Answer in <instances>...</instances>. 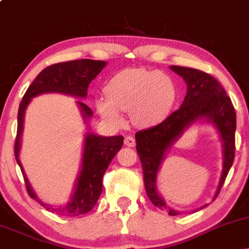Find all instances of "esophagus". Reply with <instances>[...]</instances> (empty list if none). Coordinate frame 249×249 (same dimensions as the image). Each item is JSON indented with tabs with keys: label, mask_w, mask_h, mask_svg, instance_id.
Wrapping results in <instances>:
<instances>
[{
	"label": "esophagus",
	"mask_w": 249,
	"mask_h": 249,
	"mask_svg": "<svg viewBox=\"0 0 249 249\" xmlns=\"http://www.w3.org/2000/svg\"><path fill=\"white\" fill-rule=\"evenodd\" d=\"M124 142H125V145H126V146H130V147H133L134 145H136V141H134V138L132 136L125 137Z\"/></svg>",
	"instance_id": "obj_1"
}]
</instances>
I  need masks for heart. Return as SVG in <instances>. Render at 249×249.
I'll use <instances>...</instances> for the list:
<instances>
[{"label":"heart","mask_w":249,"mask_h":249,"mask_svg":"<svg viewBox=\"0 0 249 249\" xmlns=\"http://www.w3.org/2000/svg\"><path fill=\"white\" fill-rule=\"evenodd\" d=\"M107 99H98L97 110L105 121L122 124L119 112H130L131 122L141 127L160 124L173 110L178 88L170 76L158 71L127 69L107 82Z\"/></svg>","instance_id":"heart-1"}]
</instances>
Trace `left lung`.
<instances>
[{"mask_svg": "<svg viewBox=\"0 0 249 249\" xmlns=\"http://www.w3.org/2000/svg\"><path fill=\"white\" fill-rule=\"evenodd\" d=\"M171 69L186 82L187 93L184 102L178 110L171 113L160 124L138 131L136 133V148L142 162L147 196L154 206L167 210L170 215H179L180 212L167 207L156 191L157 172L164 158L165 151L181 136L182 131L196 119L205 117L212 121L221 134L225 157L224 171L218 191L214 196L215 199L221 191L235 156L236 115L233 103L226 95L225 89L210 73L178 65H172Z\"/></svg>", "mask_w": 249, "mask_h": 249, "instance_id": "1", "label": "left lung"}]
</instances>
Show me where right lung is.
<instances>
[{"label":"right lung","instance_id":"add662e5","mask_svg":"<svg viewBox=\"0 0 249 249\" xmlns=\"http://www.w3.org/2000/svg\"><path fill=\"white\" fill-rule=\"evenodd\" d=\"M107 65L104 61L93 59H76V61L56 63L47 67L36 77L35 81L28 88L23 99L19 104L17 115V133L15 138V158L23 174L25 188L30 198L38 201L49 212L64 216H78L91 211L98 201L102 193L103 176L107 170L111 160L122 148L124 137H101L93 133H88L85 138L83 165L72 198L65 206L53 207L44 204L31 188L29 181L18 159L21 133L23 130V117L27 105L33 97L45 92H61L77 97H85L89 84L96 78L103 68ZM85 118L92 116V110L84 103L78 102Z\"/></svg>","mask_w":249,"mask_h":249}]
</instances>
